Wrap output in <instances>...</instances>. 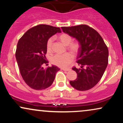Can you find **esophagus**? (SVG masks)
Returning <instances> with one entry per match:
<instances>
[{
	"instance_id": "obj_1",
	"label": "esophagus",
	"mask_w": 123,
	"mask_h": 123,
	"mask_svg": "<svg viewBox=\"0 0 123 123\" xmlns=\"http://www.w3.org/2000/svg\"><path fill=\"white\" fill-rule=\"evenodd\" d=\"M62 70L63 71H69L70 70V69H63Z\"/></svg>"
}]
</instances>
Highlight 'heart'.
<instances>
[{
	"mask_svg": "<svg viewBox=\"0 0 123 123\" xmlns=\"http://www.w3.org/2000/svg\"><path fill=\"white\" fill-rule=\"evenodd\" d=\"M59 40L65 46H68V49L74 54L79 51L80 45L78 42H72V38L66 33H62L58 36ZM53 39L50 38L47 41V49L48 51L51 50ZM73 60V56L71 53H67L63 54H56L51 58V62L61 68H66Z\"/></svg>",
	"mask_w": 123,
	"mask_h": 123,
	"instance_id": "1",
	"label": "heart"
}]
</instances>
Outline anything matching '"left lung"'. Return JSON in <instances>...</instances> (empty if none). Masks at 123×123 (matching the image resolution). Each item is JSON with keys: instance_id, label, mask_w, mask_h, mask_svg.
Here are the masks:
<instances>
[{"instance_id": "left-lung-1", "label": "left lung", "mask_w": 123, "mask_h": 123, "mask_svg": "<svg viewBox=\"0 0 123 123\" xmlns=\"http://www.w3.org/2000/svg\"><path fill=\"white\" fill-rule=\"evenodd\" d=\"M64 33L78 41L80 45L77 62L80 68H73L77 79L70 81L73 88L86 91L94 87L102 78L108 63L109 51L98 32L86 25L61 27Z\"/></svg>"}]
</instances>
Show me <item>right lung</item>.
<instances>
[{"label": "right lung", "mask_w": 123, "mask_h": 123, "mask_svg": "<svg viewBox=\"0 0 123 123\" xmlns=\"http://www.w3.org/2000/svg\"><path fill=\"white\" fill-rule=\"evenodd\" d=\"M61 32L60 28L41 24L29 29L18 41L15 57L22 79L31 88L42 90L53 84L60 69L54 65L44 69L42 65L47 63L48 40Z\"/></svg>", "instance_id": "1"}]
</instances>
